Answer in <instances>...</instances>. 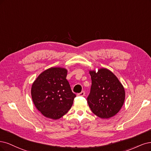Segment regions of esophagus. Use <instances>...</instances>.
<instances>
[{"mask_svg":"<svg viewBox=\"0 0 151 151\" xmlns=\"http://www.w3.org/2000/svg\"><path fill=\"white\" fill-rule=\"evenodd\" d=\"M85 91H81V93H78V96H85Z\"/></svg>","mask_w":151,"mask_h":151,"instance_id":"1","label":"esophagus"}]
</instances>
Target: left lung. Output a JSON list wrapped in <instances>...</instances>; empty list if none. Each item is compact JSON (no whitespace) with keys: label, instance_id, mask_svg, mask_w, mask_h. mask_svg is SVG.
Returning a JSON list of instances; mask_svg holds the SVG:
<instances>
[{"label":"left lung","instance_id":"1","mask_svg":"<svg viewBox=\"0 0 151 151\" xmlns=\"http://www.w3.org/2000/svg\"><path fill=\"white\" fill-rule=\"evenodd\" d=\"M91 86L87 102L91 110L101 119H109L117 114L125 100L124 86L112 72L101 68L90 71Z\"/></svg>","mask_w":151,"mask_h":151}]
</instances>
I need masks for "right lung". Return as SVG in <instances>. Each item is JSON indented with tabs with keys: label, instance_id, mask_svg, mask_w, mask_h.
Listing matches in <instances>:
<instances>
[{
	"label": "right lung",
	"instance_id": "right-lung-1",
	"mask_svg": "<svg viewBox=\"0 0 151 151\" xmlns=\"http://www.w3.org/2000/svg\"><path fill=\"white\" fill-rule=\"evenodd\" d=\"M67 70L51 68L38 76L31 87V96L37 109L47 118L59 119L73 104L76 95L66 80Z\"/></svg>",
	"mask_w": 151,
	"mask_h": 151
}]
</instances>
